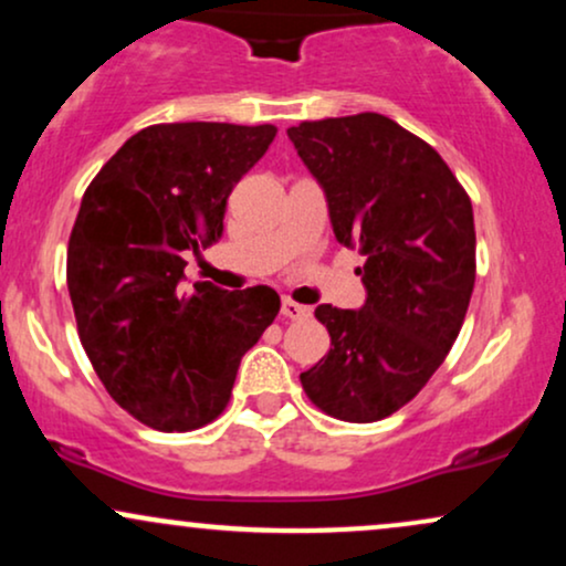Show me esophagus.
<instances>
[{
    "instance_id": "34e87169",
    "label": "esophagus",
    "mask_w": 566,
    "mask_h": 566,
    "mask_svg": "<svg viewBox=\"0 0 566 566\" xmlns=\"http://www.w3.org/2000/svg\"><path fill=\"white\" fill-rule=\"evenodd\" d=\"M282 316H287V319H308L311 308L303 303H295L292 297H282Z\"/></svg>"
}]
</instances>
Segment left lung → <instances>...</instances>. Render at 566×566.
I'll return each instance as SVG.
<instances>
[{"label":"left lung","mask_w":566,"mask_h":566,"mask_svg":"<svg viewBox=\"0 0 566 566\" xmlns=\"http://www.w3.org/2000/svg\"><path fill=\"white\" fill-rule=\"evenodd\" d=\"M356 250L365 308L316 305L329 354L301 375L322 412L375 423L420 394L458 340L476 282L471 199L437 148L365 112L287 129Z\"/></svg>","instance_id":"obj_1"}]
</instances>
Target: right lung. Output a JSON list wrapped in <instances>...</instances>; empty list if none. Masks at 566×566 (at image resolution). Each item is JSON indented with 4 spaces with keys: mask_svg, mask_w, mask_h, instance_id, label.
I'll return each instance as SVG.
<instances>
[{
    "mask_svg": "<svg viewBox=\"0 0 566 566\" xmlns=\"http://www.w3.org/2000/svg\"><path fill=\"white\" fill-rule=\"evenodd\" d=\"M274 138V125H151L84 191L66 255L76 329L112 399L154 431L212 423L242 356L276 319L282 303L265 284L178 290L184 250L223 233L229 193Z\"/></svg>",
    "mask_w": 566,
    "mask_h": 566,
    "instance_id": "right-lung-1",
    "label": "right lung"
}]
</instances>
